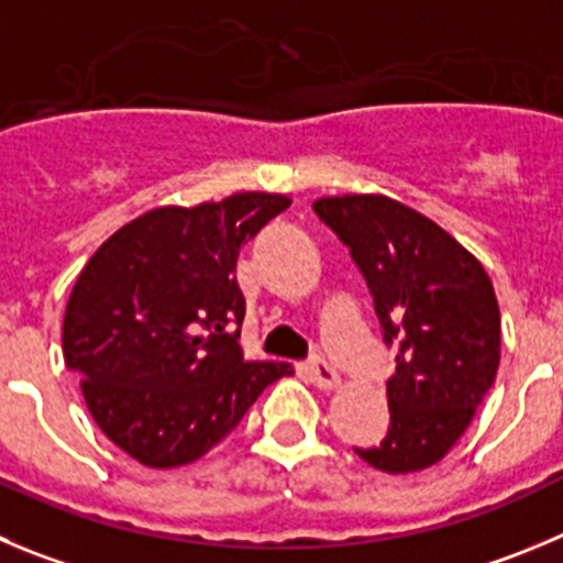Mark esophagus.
<instances>
[{
    "mask_svg": "<svg viewBox=\"0 0 563 563\" xmlns=\"http://www.w3.org/2000/svg\"><path fill=\"white\" fill-rule=\"evenodd\" d=\"M306 375L311 377L313 386L319 388H335L339 386V372L328 364L324 358H311L306 364Z\"/></svg>",
    "mask_w": 563,
    "mask_h": 563,
    "instance_id": "obj_1",
    "label": "esophagus"
}]
</instances>
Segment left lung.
I'll return each instance as SVG.
<instances>
[{
	"mask_svg": "<svg viewBox=\"0 0 563 563\" xmlns=\"http://www.w3.org/2000/svg\"><path fill=\"white\" fill-rule=\"evenodd\" d=\"M350 246L375 299L383 341L400 344L386 397L391 422L355 453L388 475L439 464L464 435L500 366V308L486 269L448 230L383 194L313 202Z\"/></svg>",
	"mask_w": 563,
	"mask_h": 563,
	"instance_id": "8db88e82",
	"label": "left lung"
}]
</instances>
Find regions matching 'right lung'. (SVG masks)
<instances>
[{"mask_svg": "<svg viewBox=\"0 0 563 563\" xmlns=\"http://www.w3.org/2000/svg\"><path fill=\"white\" fill-rule=\"evenodd\" d=\"M291 205L241 191L194 208L146 210L115 230L77 277L63 358L80 375L93 422L152 470L191 464L244 419L288 364L244 361V241Z\"/></svg>", "mask_w": 563, "mask_h": 563, "instance_id": "add662e5", "label": "right lung"}]
</instances>
